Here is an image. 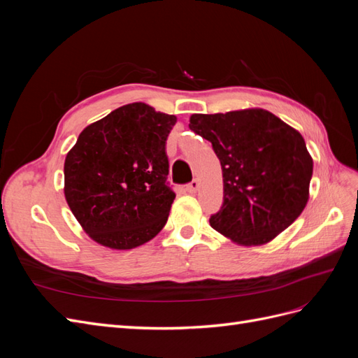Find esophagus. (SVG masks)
Returning a JSON list of instances; mask_svg holds the SVG:
<instances>
[{"label": "esophagus", "mask_w": 358, "mask_h": 358, "mask_svg": "<svg viewBox=\"0 0 358 358\" xmlns=\"http://www.w3.org/2000/svg\"><path fill=\"white\" fill-rule=\"evenodd\" d=\"M197 188H199V180H197V179H192V180L188 183V185H187V189H188L189 192H196Z\"/></svg>", "instance_id": "34e87169"}]
</instances>
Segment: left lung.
Instances as JSON below:
<instances>
[{
    "mask_svg": "<svg viewBox=\"0 0 358 358\" xmlns=\"http://www.w3.org/2000/svg\"><path fill=\"white\" fill-rule=\"evenodd\" d=\"M220 158L224 203L212 229L233 242L264 245L305 209L313 161L301 134L263 109L189 117Z\"/></svg>",
    "mask_w": 358,
    "mask_h": 358,
    "instance_id": "8db88e82",
    "label": "left lung"
}]
</instances>
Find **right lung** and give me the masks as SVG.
<instances>
[{"mask_svg": "<svg viewBox=\"0 0 358 358\" xmlns=\"http://www.w3.org/2000/svg\"><path fill=\"white\" fill-rule=\"evenodd\" d=\"M175 124V115L131 103L80 133L64 162V194L92 241L133 249L166 225L176 197L166 154Z\"/></svg>", "mask_w": 358, "mask_h": 358, "instance_id": "1", "label": "right lung"}]
</instances>
